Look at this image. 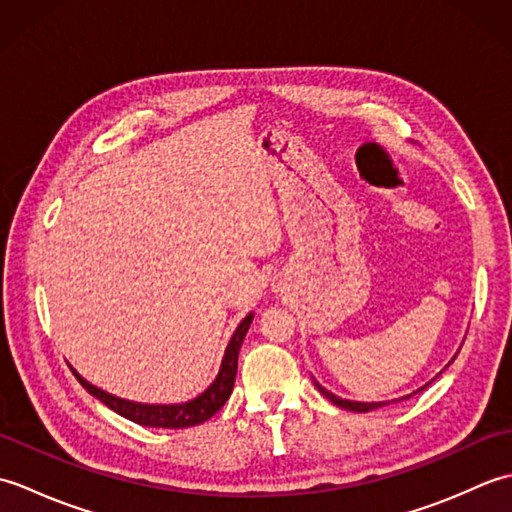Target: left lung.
Segmentation results:
<instances>
[{
    "instance_id": "1",
    "label": "left lung",
    "mask_w": 512,
    "mask_h": 512,
    "mask_svg": "<svg viewBox=\"0 0 512 512\" xmlns=\"http://www.w3.org/2000/svg\"><path fill=\"white\" fill-rule=\"evenodd\" d=\"M317 385V389L321 391V394L328 398L330 402H334L336 407H341V409H350V411H358V413H365V411H372V409H378V407H385V405H389V402H354V400H343V398H339V396H334V394H330L328 389L325 387H321L319 383H314ZM427 387V385H424ZM424 387H420L418 391H422ZM409 398V396H407Z\"/></svg>"
}]
</instances>
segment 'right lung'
<instances>
[{
    "label": "right lung",
    "instance_id": "right-lung-1",
    "mask_svg": "<svg viewBox=\"0 0 512 512\" xmlns=\"http://www.w3.org/2000/svg\"><path fill=\"white\" fill-rule=\"evenodd\" d=\"M250 321H253V314H248V317L237 325L235 334L231 336V343L226 345L220 372H217L209 389H204L198 398H193L189 402H180V405H143V402L118 398V396L107 394V391H103L99 387H94L92 383H88V380L76 374L74 369H72V374L85 389L90 391L94 398H99L103 405L116 411L118 416H123L136 424H143V427H158V429L195 427V424H202L211 416H215V413L224 407L228 396H231L233 385H235V376H237V354H239V347H242L244 336L250 328Z\"/></svg>",
    "mask_w": 512,
    "mask_h": 512
}]
</instances>
